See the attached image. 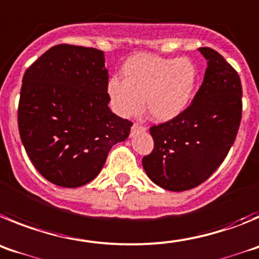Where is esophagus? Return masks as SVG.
Here are the masks:
<instances>
[{
	"label": "esophagus",
	"mask_w": 259,
	"mask_h": 259,
	"mask_svg": "<svg viewBox=\"0 0 259 259\" xmlns=\"http://www.w3.org/2000/svg\"><path fill=\"white\" fill-rule=\"evenodd\" d=\"M139 132H146V127L143 126V125H139V124H134L132 126V133H130V135H134V134H137V133H139Z\"/></svg>",
	"instance_id": "1"
}]
</instances>
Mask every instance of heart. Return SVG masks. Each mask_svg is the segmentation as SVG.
Listing matches in <instances>:
<instances>
[{
  "label": "heart",
  "instance_id": "1",
  "mask_svg": "<svg viewBox=\"0 0 259 259\" xmlns=\"http://www.w3.org/2000/svg\"><path fill=\"white\" fill-rule=\"evenodd\" d=\"M197 78L196 66L187 58L137 55L122 66V81H108L107 93L121 117L138 115L144 101L153 121L169 122L188 108Z\"/></svg>",
  "mask_w": 259,
  "mask_h": 259
}]
</instances>
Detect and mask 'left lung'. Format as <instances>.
I'll use <instances>...</instances> for the list:
<instances>
[{
	"mask_svg": "<svg viewBox=\"0 0 259 259\" xmlns=\"http://www.w3.org/2000/svg\"><path fill=\"white\" fill-rule=\"evenodd\" d=\"M204 81L191 106L174 120L150 129L155 147L142 160L148 178L161 188L187 191L205 182L222 164L241 120V82L237 72L210 48Z\"/></svg>",
	"mask_w": 259,
	"mask_h": 259,
	"instance_id": "8db88e82",
	"label": "left lung"
}]
</instances>
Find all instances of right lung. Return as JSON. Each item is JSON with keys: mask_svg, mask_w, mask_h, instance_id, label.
<instances>
[{"mask_svg": "<svg viewBox=\"0 0 259 259\" xmlns=\"http://www.w3.org/2000/svg\"><path fill=\"white\" fill-rule=\"evenodd\" d=\"M98 49L57 45L25 71L18 125L38 173L60 187L92 182L132 122L109 109L108 69Z\"/></svg>", "mask_w": 259, "mask_h": 259, "instance_id": "obj_1", "label": "right lung"}]
</instances>
